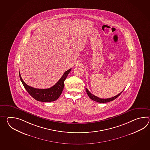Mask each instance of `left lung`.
<instances>
[{"label":"left lung","instance_id":"obj_1","mask_svg":"<svg viewBox=\"0 0 150 150\" xmlns=\"http://www.w3.org/2000/svg\"><path fill=\"white\" fill-rule=\"evenodd\" d=\"M86 92L87 93V95L89 97V98L91 99H92L93 101H95L96 102H99V103H106V102H110V101H113L114 100H115V99H116L118 96L121 95L122 93L123 92V91L119 93L118 95L115 96L114 97H112V98H107V99H101V98H98L96 96H94L93 94H92V93H91L88 90L87 88H86Z\"/></svg>","mask_w":150,"mask_h":150}]
</instances>
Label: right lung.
<instances>
[{
	"instance_id": "right-lung-1",
	"label": "right lung",
	"mask_w": 150,
	"mask_h": 150,
	"mask_svg": "<svg viewBox=\"0 0 150 150\" xmlns=\"http://www.w3.org/2000/svg\"><path fill=\"white\" fill-rule=\"evenodd\" d=\"M71 70V69H70L65 71L57 83L52 87L47 89H38L27 85L23 81L19 72L20 79L25 88L34 99L41 102H51L57 100L61 96L64 88V81Z\"/></svg>"
}]
</instances>
